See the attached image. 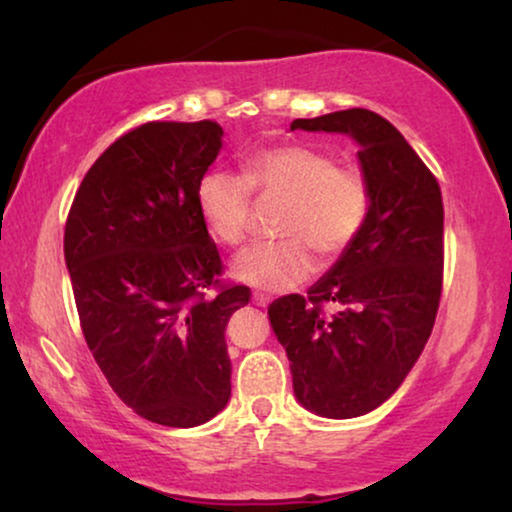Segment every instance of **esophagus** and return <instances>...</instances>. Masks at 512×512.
Returning <instances> with one entry per match:
<instances>
[{"instance_id":"34e87169","label":"esophagus","mask_w":512,"mask_h":512,"mask_svg":"<svg viewBox=\"0 0 512 512\" xmlns=\"http://www.w3.org/2000/svg\"><path fill=\"white\" fill-rule=\"evenodd\" d=\"M251 300H254V303L258 305V307H268L270 305V296H265V293H254V298H251Z\"/></svg>"}]
</instances>
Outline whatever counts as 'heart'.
<instances>
[{
  "label": "heart",
  "mask_w": 512,
  "mask_h": 512,
  "mask_svg": "<svg viewBox=\"0 0 512 512\" xmlns=\"http://www.w3.org/2000/svg\"><path fill=\"white\" fill-rule=\"evenodd\" d=\"M249 191L284 200L275 221L282 240L244 249L233 263L240 282L263 291L291 289L310 277L312 251L324 261L340 256L359 237L370 212V186L354 167H335L324 151L305 144L261 149L244 160L242 177L212 170L195 188L209 235L237 247L249 226Z\"/></svg>",
  "instance_id": "heart-1"
}]
</instances>
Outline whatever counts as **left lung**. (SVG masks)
<instances>
[{"mask_svg": "<svg viewBox=\"0 0 512 512\" xmlns=\"http://www.w3.org/2000/svg\"><path fill=\"white\" fill-rule=\"evenodd\" d=\"M291 130L340 132L359 144L370 212L307 296L291 293L268 307L270 326L289 356L298 403L321 417H361L401 387L431 335L443 289V195L375 111L296 118ZM326 302L336 307L331 315Z\"/></svg>", "mask_w": 512, "mask_h": 512, "instance_id": "obj_1", "label": "left lung"}]
</instances>
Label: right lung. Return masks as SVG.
<instances>
[{
    "instance_id": "obj_1",
    "label": "right lung",
    "mask_w": 512,
    "mask_h": 512,
    "mask_svg": "<svg viewBox=\"0 0 512 512\" xmlns=\"http://www.w3.org/2000/svg\"><path fill=\"white\" fill-rule=\"evenodd\" d=\"M221 137L214 121L125 132L83 177L65 226V263L97 366L128 408L174 429L226 408L233 366L223 335L251 296L221 284L219 249L195 202Z\"/></svg>"
}]
</instances>
